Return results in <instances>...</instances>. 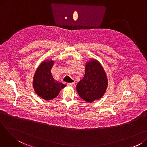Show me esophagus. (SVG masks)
Returning a JSON list of instances; mask_svg holds the SVG:
<instances>
[{
    "label": "esophagus",
    "instance_id": "1",
    "mask_svg": "<svg viewBox=\"0 0 147 147\" xmlns=\"http://www.w3.org/2000/svg\"><path fill=\"white\" fill-rule=\"evenodd\" d=\"M67 85L69 86H71L73 87L75 85V82H73V83H67Z\"/></svg>",
    "mask_w": 147,
    "mask_h": 147
}]
</instances>
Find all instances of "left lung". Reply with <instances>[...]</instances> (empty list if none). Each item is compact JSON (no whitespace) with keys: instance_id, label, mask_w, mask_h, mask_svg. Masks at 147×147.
I'll return each mask as SVG.
<instances>
[{"instance_id":"obj_1","label":"left lung","mask_w":147,"mask_h":147,"mask_svg":"<svg viewBox=\"0 0 147 147\" xmlns=\"http://www.w3.org/2000/svg\"><path fill=\"white\" fill-rule=\"evenodd\" d=\"M85 66V74L77 84L76 90L82 99L90 103L104 95L108 79L103 67L97 60L89 61Z\"/></svg>"}]
</instances>
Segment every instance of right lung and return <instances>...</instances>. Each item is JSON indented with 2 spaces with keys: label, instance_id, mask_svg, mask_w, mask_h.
I'll return each mask as SVG.
<instances>
[{
  "label": "right lung",
  "instance_id": "obj_1",
  "mask_svg": "<svg viewBox=\"0 0 147 147\" xmlns=\"http://www.w3.org/2000/svg\"><path fill=\"white\" fill-rule=\"evenodd\" d=\"M54 64L52 60L44 61L37 68L33 78V88L37 95L45 100L56 98L65 85L54 80L51 68Z\"/></svg>",
  "mask_w": 147,
  "mask_h": 147
}]
</instances>
